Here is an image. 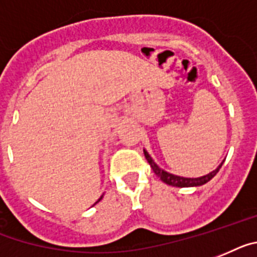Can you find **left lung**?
<instances>
[{"instance_id": "8db88e82", "label": "left lung", "mask_w": 257, "mask_h": 257, "mask_svg": "<svg viewBox=\"0 0 257 257\" xmlns=\"http://www.w3.org/2000/svg\"><path fill=\"white\" fill-rule=\"evenodd\" d=\"M144 154H145V158L148 159L149 165L152 166L153 171L155 172V175L161 178V180L166 184L172 185V187H179V188H184V187H200V185L205 184L208 183L209 180H212L215 175H217V172L219 171V169L223 165V162H222L221 165L214 170V171L209 172L208 175L200 176V178H183V176H178L174 175V174H170V172L165 171V170H162L154 161L153 158L149 155V153L146 150H144Z\"/></svg>"}]
</instances>
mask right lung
<instances>
[{
    "label": "right lung",
    "mask_w": 257,
    "mask_h": 257,
    "mask_svg": "<svg viewBox=\"0 0 257 257\" xmlns=\"http://www.w3.org/2000/svg\"><path fill=\"white\" fill-rule=\"evenodd\" d=\"M102 197H103V196H102ZM102 197L99 198V200H98V201H96V202H95V204H98V202H99V201H100V200H102ZM95 204H94V205H95Z\"/></svg>",
    "instance_id": "right-lung-1"
}]
</instances>
